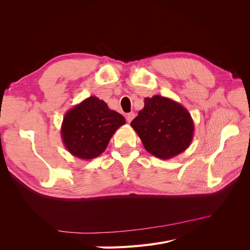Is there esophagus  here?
<instances>
[{
    "label": "esophagus",
    "instance_id": "obj_1",
    "mask_svg": "<svg viewBox=\"0 0 250 250\" xmlns=\"http://www.w3.org/2000/svg\"><path fill=\"white\" fill-rule=\"evenodd\" d=\"M134 117H135V113L133 111L127 113V115H126V120L128 121V123H130L131 121L134 119Z\"/></svg>",
    "mask_w": 250,
    "mask_h": 250
}]
</instances>
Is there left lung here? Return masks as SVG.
Listing matches in <instances>:
<instances>
[{
	"label": "left lung",
	"mask_w": 250,
	"mask_h": 250,
	"mask_svg": "<svg viewBox=\"0 0 250 250\" xmlns=\"http://www.w3.org/2000/svg\"><path fill=\"white\" fill-rule=\"evenodd\" d=\"M130 125L148 152L161 160L184 152L194 137L191 113L180 103L158 95L145 98V106Z\"/></svg>",
	"instance_id": "left-lung-1"
}]
</instances>
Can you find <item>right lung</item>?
Instances as JSON below:
<instances>
[{
  "label": "right lung",
  "instance_id": "1",
  "mask_svg": "<svg viewBox=\"0 0 250 250\" xmlns=\"http://www.w3.org/2000/svg\"><path fill=\"white\" fill-rule=\"evenodd\" d=\"M125 118L90 96L66 111L62 124V139L69 152L80 160H93L106 149Z\"/></svg>",
  "mask_w": 250,
  "mask_h": 250
}]
</instances>
